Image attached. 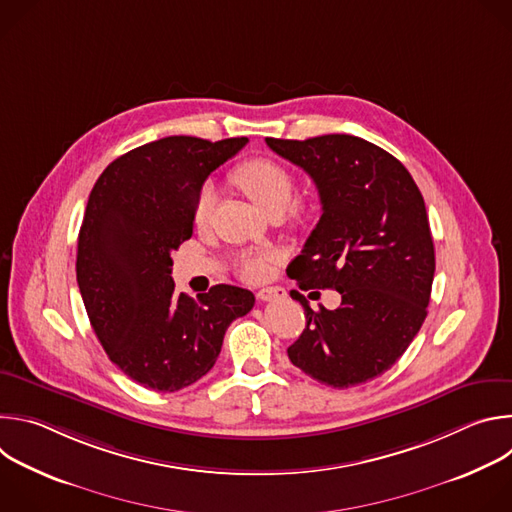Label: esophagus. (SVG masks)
Instances as JSON below:
<instances>
[{
    "mask_svg": "<svg viewBox=\"0 0 512 512\" xmlns=\"http://www.w3.org/2000/svg\"><path fill=\"white\" fill-rule=\"evenodd\" d=\"M285 296V289L283 287H263L257 291V298L261 302H271V300H279Z\"/></svg>",
    "mask_w": 512,
    "mask_h": 512,
    "instance_id": "1",
    "label": "esophagus"
}]
</instances>
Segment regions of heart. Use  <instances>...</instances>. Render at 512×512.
<instances>
[{"label": "heart", "instance_id": "heart-1", "mask_svg": "<svg viewBox=\"0 0 512 512\" xmlns=\"http://www.w3.org/2000/svg\"><path fill=\"white\" fill-rule=\"evenodd\" d=\"M233 182L265 212L275 214L283 212L296 192V178L283 164L271 160V158H251L243 164H239L233 170ZM216 194L210 184L202 186L194 206H192V221L196 227H206L212 210H214ZM294 212L298 218H306L312 212L310 202H296ZM275 253L271 251H257V253H245L237 261L239 275L247 281H261L269 275L271 265L275 263Z\"/></svg>", "mask_w": 512, "mask_h": 512}]
</instances>
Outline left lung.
Listing matches in <instances>:
<instances>
[{
    "label": "left lung",
    "mask_w": 512,
    "mask_h": 512,
    "mask_svg": "<svg viewBox=\"0 0 512 512\" xmlns=\"http://www.w3.org/2000/svg\"><path fill=\"white\" fill-rule=\"evenodd\" d=\"M316 184L322 216L287 267L300 289H336V310L306 314L287 348L308 377L334 389L367 383L403 356L419 332L435 271L423 196L407 168L379 145L346 133L265 139Z\"/></svg>",
    "instance_id": "left-lung-1"
}]
</instances>
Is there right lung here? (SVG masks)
Wrapping results in <instances>:
<instances>
[{
	"instance_id": "add662e5",
	"label": "right lung",
	"mask_w": 512,
	"mask_h": 512,
	"mask_svg": "<svg viewBox=\"0 0 512 512\" xmlns=\"http://www.w3.org/2000/svg\"><path fill=\"white\" fill-rule=\"evenodd\" d=\"M247 137L172 135L123 154L95 182L79 233L77 281L111 362L145 389L174 393L204 377L229 324L255 296L214 285L176 294L172 251L192 237V206L212 170Z\"/></svg>"
}]
</instances>
